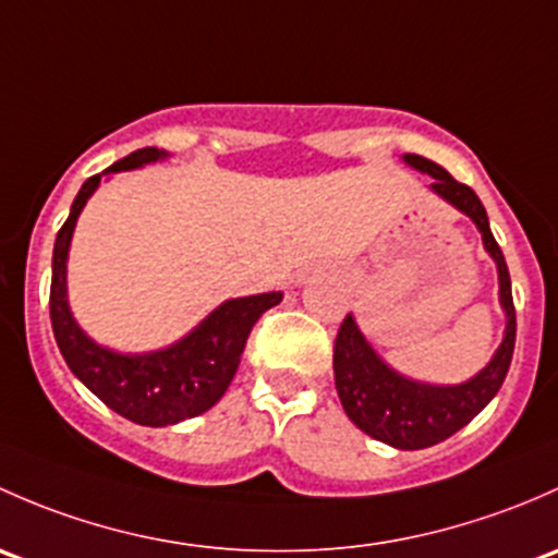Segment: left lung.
<instances>
[{
    "mask_svg": "<svg viewBox=\"0 0 558 558\" xmlns=\"http://www.w3.org/2000/svg\"><path fill=\"white\" fill-rule=\"evenodd\" d=\"M403 160L422 174L433 177L435 182L429 185L433 193H438L440 198L449 201L453 209H459L475 222L486 252L497 263L499 306L508 319L502 343L494 352L489 365L464 384H451V387H435V384H422L400 376L365 341L352 314H347V319L341 322L336 349H332V371H336V389L343 411L371 438L395 446V449L416 451L451 438L464 424L473 422L499 392L505 376H508L510 360H513L515 308L502 250L492 236L489 217H486L484 204L473 187L457 182L444 166L433 163L422 155L408 153Z\"/></svg>",
    "mask_w": 558,
    "mask_h": 558,
    "instance_id": "obj_1",
    "label": "left lung"
}]
</instances>
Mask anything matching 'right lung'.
Wrapping results in <instances>:
<instances>
[{
  "label": "right lung",
  "instance_id": "right-lung-1",
  "mask_svg": "<svg viewBox=\"0 0 558 558\" xmlns=\"http://www.w3.org/2000/svg\"><path fill=\"white\" fill-rule=\"evenodd\" d=\"M166 155L169 153L158 147H145L83 182L66 222L56 236L53 281H50V322H53L56 343L64 354L69 371L114 413L145 427H169V424L209 411L236 376L241 352L255 322L263 317V312L281 303V292L233 298L217 306L185 338L147 354L112 352L85 336L83 327L69 312L66 301L69 244H72L80 211L105 174L140 169Z\"/></svg>",
  "mask_w": 558,
  "mask_h": 558
}]
</instances>
